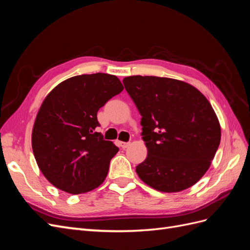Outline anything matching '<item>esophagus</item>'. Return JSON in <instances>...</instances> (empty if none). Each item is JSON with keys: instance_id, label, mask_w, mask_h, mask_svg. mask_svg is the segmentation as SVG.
I'll use <instances>...</instances> for the list:
<instances>
[{"instance_id": "34e87169", "label": "esophagus", "mask_w": 250, "mask_h": 250, "mask_svg": "<svg viewBox=\"0 0 250 250\" xmlns=\"http://www.w3.org/2000/svg\"><path fill=\"white\" fill-rule=\"evenodd\" d=\"M119 145L120 147H122L123 149L127 148L128 146H129V143H125V142H119Z\"/></svg>"}]
</instances>
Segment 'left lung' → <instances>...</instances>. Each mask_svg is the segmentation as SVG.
<instances>
[{"label":"left lung","instance_id":"obj_1","mask_svg":"<svg viewBox=\"0 0 250 250\" xmlns=\"http://www.w3.org/2000/svg\"><path fill=\"white\" fill-rule=\"evenodd\" d=\"M139 109L146 160L139 177L164 193L194 186L208 170L221 140V127L208 100L187 82L155 76L123 79Z\"/></svg>","mask_w":250,"mask_h":250}]
</instances>
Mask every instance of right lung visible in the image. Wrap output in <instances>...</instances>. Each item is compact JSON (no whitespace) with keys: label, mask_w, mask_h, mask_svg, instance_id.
<instances>
[{"label":"right lung","mask_w":250,"mask_h":250,"mask_svg":"<svg viewBox=\"0 0 250 250\" xmlns=\"http://www.w3.org/2000/svg\"><path fill=\"white\" fill-rule=\"evenodd\" d=\"M124 89L115 75H79L59 83L44 98L32 129L37 166L50 183L70 194L99 187L119 148L96 131L97 112Z\"/></svg>","instance_id":"1"}]
</instances>
